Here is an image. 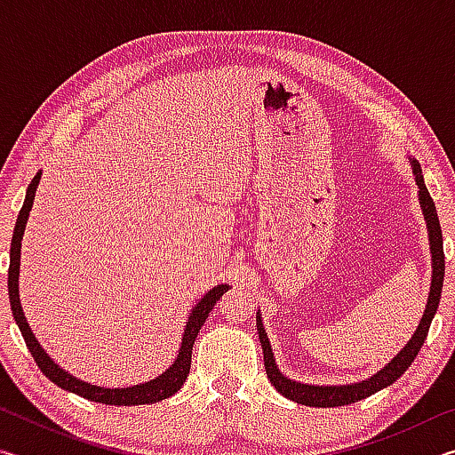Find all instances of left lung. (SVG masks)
Listing matches in <instances>:
<instances>
[{
  "mask_svg": "<svg viewBox=\"0 0 455 455\" xmlns=\"http://www.w3.org/2000/svg\"><path fill=\"white\" fill-rule=\"evenodd\" d=\"M410 163L413 168L415 184H418L419 188V204L423 211V219H426V225H427L429 249H431V287H429L426 311H423V317L419 321L418 329H415V333L411 335L410 341L405 343V347L399 351L387 365L379 369L375 375L369 377V379L351 383V385H307V383L292 381L279 371V367H276L275 357H273L271 343H268V337L265 333L263 319H260V313H257V331L260 339V347H263V355H265L267 377L271 379L273 387L287 399H292V402L311 405V407H339V405L355 403V402H361V399L377 394V391L387 387V385H391L394 381H397L399 377L405 373V369L413 363V359L418 357L421 345L427 337L431 321H434L437 305H440V299H442L445 257H443V238H442L440 219H437L435 204L426 188V182H423L421 166L418 160L413 158H410Z\"/></svg>",
  "mask_w": 455,
  "mask_h": 455,
  "instance_id": "obj_1",
  "label": "left lung"
}]
</instances>
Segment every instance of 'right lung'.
Returning a JSON list of instances; mask_svg holds the SVG:
<instances>
[{
	"label": "right lung",
	"instance_id": "right-lung-1",
	"mask_svg": "<svg viewBox=\"0 0 455 455\" xmlns=\"http://www.w3.org/2000/svg\"><path fill=\"white\" fill-rule=\"evenodd\" d=\"M40 176H42V172H37L32 179V182H29L24 206H21L18 220H15L12 246H10V271H7V292H10V305H12L13 319H15V323H18L21 335H24V341L28 345L29 353H32V357L37 363V367H40L42 373L48 377L50 381L56 383L58 387L72 391V394L80 395V397H86V399H90V402H98V403H106V405H144V403L163 402V399L174 395L188 377L192 345H195V341H196L198 331L204 325V321L209 319V313L212 311V307L217 305V301L222 297V292L228 291V284H217V287H212L195 307H192L188 321H187V327H184V333H182L179 355H176V359L172 361V365L168 367L164 373H160L156 379L144 381L140 385H132V387H112L110 389V387H100V385H90L88 381H82V379H78V377L70 375L66 369H61L56 361L48 355V353H45L40 341H37L36 335L32 333V329H29V323L26 319L24 309H21V301H20L21 238H24L29 211H32V204H34L36 188H37V184H40Z\"/></svg>",
	"mask_w": 455,
	"mask_h": 455
}]
</instances>
